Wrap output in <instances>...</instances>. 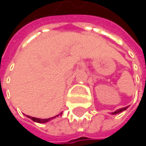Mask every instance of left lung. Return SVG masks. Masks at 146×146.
<instances>
[{"label": "left lung", "instance_id": "obj_1", "mask_svg": "<svg viewBox=\"0 0 146 146\" xmlns=\"http://www.w3.org/2000/svg\"><path fill=\"white\" fill-rule=\"evenodd\" d=\"M129 106H126V107H123V108H120V109H118V110H117V111H115L111 112V114H112V115H116V114H117V113H120V112H122V111H125Z\"/></svg>", "mask_w": 146, "mask_h": 146}]
</instances>
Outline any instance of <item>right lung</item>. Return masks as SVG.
<instances>
[{
	"label": "right lung",
	"mask_w": 146,
	"mask_h": 146,
	"mask_svg": "<svg viewBox=\"0 0 146 146\" xmlns=\"http://www.w3.org/2000/svg\"><path fill=\"white\" fill-rule=\"evenodd\" d=\"M61 115L62 114V113H60ZM29 118H30L31 120H33L34 122H36V123H47V122H49V121H50L51 119H53V118H55V117H58V115H56V117H50V118H45V119H41V118H37V117H30V116H27Z\"/></svg>",
	"instance_id": "1"
}]
</instances>
